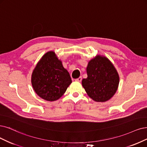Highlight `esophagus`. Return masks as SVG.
<instances>
[{"instance_id": "1", "label": "esophagus", "mask_w": 147, "mask_h": 147, "mask_svg": "<svg viewBox=\"0 0 147 147\" xmlns=\"http://www.w3.org/2000/svg\"><path fill=\"white\" fill-rule=\"evenodd\" d=\"M75 80L76 81V82H80L81 81H82V77H79V78L76 79Z\"/></svg>"}]
</instances>
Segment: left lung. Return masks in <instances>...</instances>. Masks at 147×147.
<instances>
[{"instance_id": "obj_1", "label": "left lung", "mask_w": 147, "mask_h": 147, "mask_svg": "<svg viewBox=\"0 0 147 147\" xmlns=\"http://www.w3.org/2000/svg\"><path fill=\"white\" fill-rule=\"evenodd\" d=\"M88 77L82 81L88 96L96 102H104L115 95L118 88L119 76L112 62L107 57L97 54L88 62Z\"/></svg>"}]
</instances>
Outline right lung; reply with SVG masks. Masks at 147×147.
Masks as SVG:
<instances>
[{"label": "right lung", "instance_id": "right-lung-1", "mask_svg": "<svg viewBox=\"0 0 147 147\" xmlns=\"http://www.w3.org/2000/svg\"><path fill=\"white\" fill-rule=\"evenodd\" d=\"M71 82L68 71L53 51L42 57L31 75V84L36 93L50 102L61 98Z\"/></svg>", "mask_w": 147, "mask_h": 147}]
</instances>
